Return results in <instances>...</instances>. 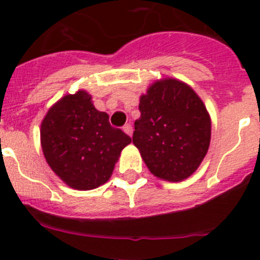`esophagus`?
Segmentation results:
<instances>
[{"mask_svg":"<svg viewBox=\"0 0 260 260\" xmlns=\"http://www.w3.org/2000/svg\"><path fill=\"white\" fill-rule=\"evenodd\" d=\"M123 132H125L127 135H130V137H132V134H133V126L130 125V123H126V125L123 126Z\"/></svg>","mask_w":260,"mask_h":260,"instance_id":"34e87169","label":"esophagus"}]
</instances>
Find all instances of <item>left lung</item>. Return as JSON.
I'll return each instance as SVG.
<instances>
[{"label":"left lung","instance_id":"8db88e82","mask_svg":"<svg viewBox=\"0 0 260 260\" xmlns=\"http://www.w3.org/2000/svg\"><path fill=\"white\" fill-rule=\"evenodd\" d=\"M133 143L153 176L182 181L201 165L211 141V121L198 95L176 79L156 82L141 98Z\"/></svg>","mask_w":260,"mask_h":260}]
</instances>
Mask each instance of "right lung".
Wrapping results in <instances>:
<instances>
[{"label":"right lung","instance_id":"1","mask_svg":"<svg viewBox=\"0 0 260 260\" xmlns=\"http://www.w3.org/2000/svg\"><path fill=\"white\" fill-rule=\"evenodd\" d=\"M41 147L52 171L77 190L107 182L132 138L109 123L84 91L62 98L41 123Z\"/></svg>","mask_w":260,"mask_h":260}]
</instances>
